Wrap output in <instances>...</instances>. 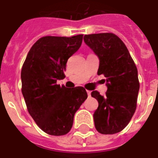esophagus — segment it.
I'll list each match as a JSON object with an SVG mask.
<instances>
[{
  "mask_svg": "<svg viewBox=\"0 0 158 158\" xmlns=\"http://www.w3.org/2000/svg\"><path fill=\"white\" fill-rule=\"evenodd\" d=\"M87 95H88V96H91V91H87Z\"/></svg>",
  "mask_w": 158,
  "mask_h": 158,
  "instance_id": "esophagus-1",
  "label": "esophagus"
}]
</instances>
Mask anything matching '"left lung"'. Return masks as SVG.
I'll use <instances>...</instances> for the list:
<instances>
[{
    "instance_id": "left-lung-1",
    "label": "left lung",
    "mask_w": 158,
    "mask_h": 158,
    "mask_svg": "<svg viewBox=\"0 0 158 158\" xmlns=\"http://www.w3.org/2000/svg\"><path fill=\"white\" fill-rule=\"evenodd\" d=\"M83 40L99 58L97 74L104 75L108 90L91 96L99 106L93 114L96 130L114 134L128 125L136 108L140 83L136 65L124 43L111 33L84 35Z\"/></svg>"
}]
</instances>
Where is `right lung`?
<instances>
[{"label": "right lung", "mask_w": 158, "mask_h": 158, "mask_svg": "<svg viewBox=\"0 0 158 158\" xmlns=\"http://www.w3.org/2000/svg\"><path fill=\"white\" fill-rule=\"evenodd\" d=\"M83 36L41 38L31 47L22 67V92L28 112L47 134H67L75 112L87 98L83 87L69 89L57 84L58 79L65 78L67 60L79 49Z\"/></svg>", "instance_id": "right-lung-1"}]
</instances>
